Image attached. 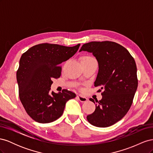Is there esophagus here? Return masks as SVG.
I'll return each mask as SVG.
<instances>
[{"label":"esophagus","instance_id":"obj_1","mask_svg":"<svg viewBox=\"0 0 153 153\" xmlns=\"http://www.w3.org/2000/svg\"><path fill=\"white\" fill-rule=\"evenodd\" d=\"M76 98H78V100L81 101V102H86V101H87V98H86L85 96H83L82 95H79V94L77 95Z\"/></svg>","mask_w":153,"mask_h":153}]
</instances>
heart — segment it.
Instances as JSON below:
<instances>
[{
    "mask_svg": "<svg viewBox=\"0 0 153 153\" xmlns=\"http://www.w3.org/2000/svg\"><path fill=\"white\" fill-rule=\"evenodd\" d=\"M83 60H86V59H93V58L91 57H89V56H85L84 57H83L82 59Z\"/></svg>",
    "mask_w": 153,
    "mask_h": 153,
    "instance_id": "obj_1",
    "label": "heart"
}]
</instances>
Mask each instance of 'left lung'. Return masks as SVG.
Instances as JSON below:
<instances>
[{"label":"left lung","instance_id":"8db88e82","mask_svg":"<svg viewBox=\"0 0 153 153\" xmlns=\"http://www.w3.org/2000/svg\"><path fill=\"white\" fill-rule=\"evenodd\" d=\"M91 52L97 59L99 70L95 87H100L102 99L96 101L94 112L87 116L90 124L108 127L127 114L138 87L137 66L131 54L123 46L113 41H92L80 50ZM90 101L94 102L92 98Z\"/></svg>","mask_w":153,"mask_h":153}]
</instances>
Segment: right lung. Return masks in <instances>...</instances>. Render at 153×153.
Listing matches in <instances>:
<instances>
[{
    "label": "right lung",
    "mask_w": 153,
    "mask_h": 153,
    "mask_svg": "<svg viewBox=\"0 0 153 153\" xmlns=\"http://www.w3.org/2000/svg\"><path fill=\"white\" fill-rule=\"evenodd\" d=\"M80 44L65 47L41 43L30 48L22 54L16 79L19 98L29 116L40 123H52L63 114L67 101L76 97L74 92L50 91L53 78L61 75L60 64L76 53Z\"/></svg>",
    "instance_id": "right-lung-1"
}]
</instances>
